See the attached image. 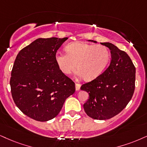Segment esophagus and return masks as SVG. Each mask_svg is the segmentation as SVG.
<instances>
[{
  "label": "esophagus",
  "instance_id": "34e87169",
  "mask_svg": "<svg viewBox=\"0 0 147 147\" xmlns=\"http://www.w3.org/2000/svg\"><path fill=\"white\" fill-rule=\"evenodd\" d=\"M76 90H79L80 88L81 85L80 84H78V83H76Z\"/></svg>",
  "mask_w": 147,
  "mask_h": 147
}]
</instances>
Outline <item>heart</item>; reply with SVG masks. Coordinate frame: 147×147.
<instances>
[{"instance_id": "1", "label": "heart", "mask_w": 147, "mask_h": 147, "mask_svg": "<svg viewBox=\"0 0 147 147\" xmlns=\"http://www.w3.org/2000/svg\"><path fill=\"white\" fill-rule=\"evenodd\" d=\"M65 53L58 52L56 62L65 75H69L76 69L86 80H92L104 71L109 63L110 52L103 45L74 42L66 47Z\"/></svg>"}]
</instances>
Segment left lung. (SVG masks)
Listing matches in <instances>:
<instances>
[{
    "label": "left lung",
    "instance_id": "1",
    "mask_svg": "<svg viewBox=\"0 0 147 147\" xmlns=\"http://www.w3.org/2000/svg\"><path fill=\"white\" fill-rule=\"evenodd\" d=\"M101 44L110 50L109 67L91 82L82 84L80 89L89 95L83 106L86 115L97 120H106L120 113L131 100L135 89L136 68L125 52L111 43Z\"/></svg>",
    "mask_w": 147,
    "mask_h": 147
}]
</instances>
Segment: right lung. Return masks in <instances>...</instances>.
I'll return each instance as SVG.
<instances>
[{
	"label": "right lung",
	"mask_w": 147,
	"mask_h": 147,
	"mask_svg": "<svg viewBox=\"0 0 147 147\" xmlns=\"http://www.w3.org/2000/svg\"><path fill=\"white\" fill-rule=\"evenodd\" d=\"M67 39L39 38L21 50L14 61L10 79L13 99L34 120L54 119L75 92L74 82L61 71L55 59L57 50Z\"/></svg>",
	"instance_id": "obj_1"
}]
</instances>
